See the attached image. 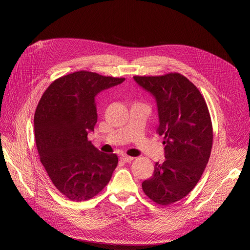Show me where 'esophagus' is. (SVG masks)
<instances>
[{
	"label": "esophagus",
	"mask_w": 250,
	"mask_h": 250,
	"mask_svg": "<svg viewBox=\"0 0 250 250\" xmlns=\"http://www.w3.org/2000/svg\"><path fill=\"white\" fill-rule=\"evenodd\" d=\"M121 159H122L123 161H125V162H130V161L133 159V157L128 156V155H126V154H124V155L121 156Z\"/></svg>",
	"instance_id": "34e87169"
}]
</instances>
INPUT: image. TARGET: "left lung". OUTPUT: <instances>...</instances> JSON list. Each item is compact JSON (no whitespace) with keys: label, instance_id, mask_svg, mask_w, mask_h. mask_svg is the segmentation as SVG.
Segmentation results:
<instances>
[{"label":"left lung","instance_id":"obj_1","mask_svg":"<svg viewBox=\"0 0 250 250\" xmlns=\"http://www.w3.org/2000/svg\"><path fill=\"white\" fill-rule=\"evenodd\" d=\"M156 99L165 159L156 162L142 190L154 203L168 206L186 197L197 185L212 147V125L204 96L184 75L133 76Z\"/></svg>","mask_w":250,"mask_h":250}]
</instances>
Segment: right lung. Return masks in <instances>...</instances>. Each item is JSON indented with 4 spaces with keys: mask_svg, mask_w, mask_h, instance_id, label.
I'll use <instances>...</instances> for the list:
<instances>
[{
    "mask_svg": "<svg viewBox=\"0 0 250 250\" xmlns=\"http://www.w3.org/2000/svg\"><path fill=\"white\" fill-rule=\"evenodd\" d=\"M125 78L82 70L54 80L34 114L35 144L54 186L71 201L97 196L111 180L119 158L88 140L97 123L95 96Z\"/></svg>",
    "mask_w": 250,
    "mask_h": 250,
    "instance_id": "1",
    "label": "right lung"
}]
</instances>
